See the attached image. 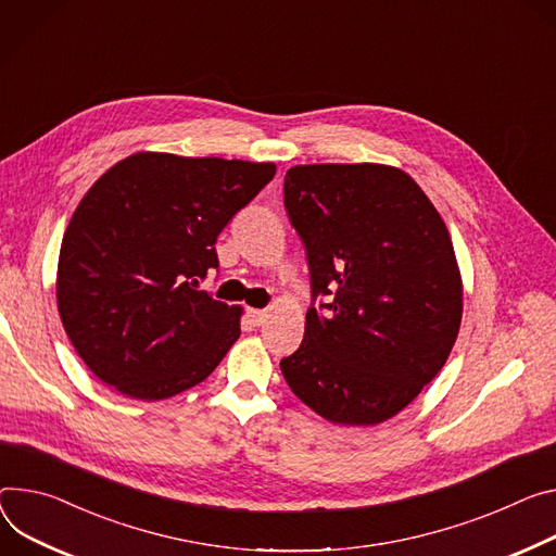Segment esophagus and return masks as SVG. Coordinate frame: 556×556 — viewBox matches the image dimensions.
Returning <instances> with one entry per match:
<instances>
[{
	"label": "esophagus",
	"mask_w": 556,
	"mask_h": 556,
	"mask_svg": "<svg viewBox=\"0 0 556 556\" xmlns=\"http://www.w3.org/2000/svg\"><path fill=\"white\" fill-rule=\"evenodd\" d=\"M248 317H250V321L255 324V326H262V324L266 321V317H268V311H255V308H250V311H248Z\"/></svg>",
	"instance_id": "34e87169"
}]
</instances>
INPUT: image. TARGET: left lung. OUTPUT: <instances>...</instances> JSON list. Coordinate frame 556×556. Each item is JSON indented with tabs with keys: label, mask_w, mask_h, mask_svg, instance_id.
I'll list each match as a JSON object with an SVG mask.
<instances>
[{
	"label": "left lung",
	"mask_w": 556,
	"mask_h": 556,
	"mask_svg": "<svg viewBox=\"0 0 556 556\" xmlns=\"http://www.w3.org/2000/svg\"><path fill=\"white\" fill-rule=\"evenodd\" d=\"M283 204L306 245L313 301L281 372L324 419L381 424L457 341L464 294L447 228L410 175L381 164L294 166Z\"/></svg>",
	"instance_id": "left-lung-1"
}]
</instances>
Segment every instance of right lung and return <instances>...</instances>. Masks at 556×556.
Returning a JSON list of instances; mask_svg holds the SVG:
<instances>
[{"label":"right lung","instance_id":"obj_1","mask_svg":"<svg viewBox=\"0 0 556 556\" xmlns=\"http://www.w3.org/2000/svg\"><path fill=\"white\" fill-rule=\"evenodd\" d=\"M275 164L137 153L99 177L64 232L58 308L106 386L160 401L204 381L239 339V306L199 290L215 241Z\"/></svg>","mask_w":556,"mask_h":556}]
</instances>
